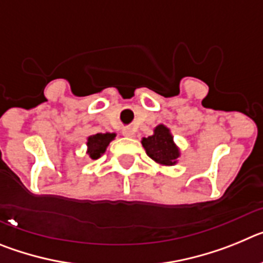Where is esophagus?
<instances>
[{
    "label": "esophagus",
    "mask_w": 263,
    "mask_h": 263,
    "mask_svg": "<svg viewBox=\"0 0 263 263\" xmlns=\"http://www.w3.org/2000/svg\"><path fill=\"white\" fill-rule=\"evenodd\" d=\"M124 136L126 137H134V130L133 129H130V127H127V129H124Z\"/></svg>",
    "instance_id": "obj_1"
}]
</instances>
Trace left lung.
<instances>
[{
  "label": "left lung",
  "mask_w": 263,
  "mask_h": 263,
  "mask_svg": "<svg viewBox=\"0 0 263 263\" xmlns=\"http://www.w3.org/2000/svg\"><path fill=\"white\" fill-rule=\"evenodd\" d=\"M142 146L153 160L160 164L173 166L176 163L179 152L173 142V136L163 125L155 127L154 134L142 139Z\"/></svg>",
  "instance_id": "left-lung-1"
}]
</instances>
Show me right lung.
I'll return each mask as SVG.
<instances>
[{
    "label": "right lung",
    "instance_id": "right-lung-1",
    "mask_svg": "<svg viewBox=\"0 0 263 263\" xmlns=\"http://www.w3.org/2000/svg\"><path fill=\"white\" fill-rule=\"evenodd\" d=\"M116 134L113 133H99L95 134V136H90L88 138V154L92 159H97V158L101 157L103 153H105L106 146L109 145L111 139H115Z\"/></svg>",
    "mask_w": 263,
    "mask_h": 263
}]
</instances>
